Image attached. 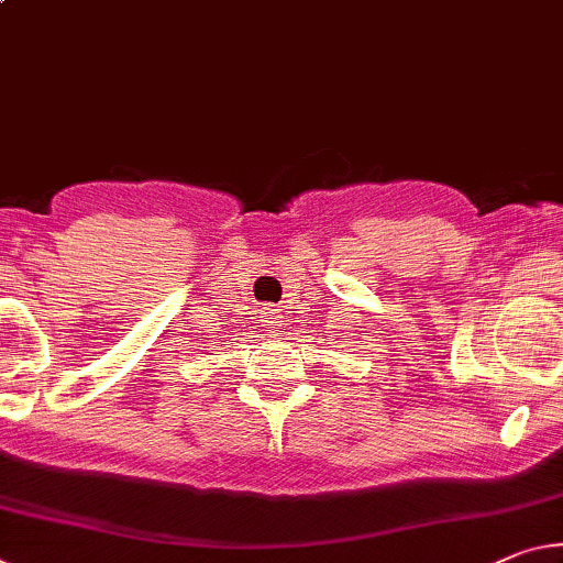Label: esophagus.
Masks as SVG:
<instances>
[{
	"label": "esophagus",
	"instance_id": "obj_1",
	"mask_svg": "<svg viewBox=\"0 0 563 563\" xmlns=\"http://www.w3.org/2000/svg\"><path fill=\"white\" fill-rule=\"evenodd\" d=\"M275 320H278V316H275V310L267 308V320H265V323H275ZM278 323H280V320H278Z\"/></svg>",
	"mask_w": 563,
	"mask_h": 563
}]
</instances>
